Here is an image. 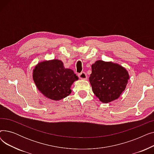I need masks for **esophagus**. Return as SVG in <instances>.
I'll list each match as a JSON object with an SVG mask.
<instances>
[{"label": "esophagus", "mask_w": 154, "mask_h": 154, "mask_svg": "<svg viewBox=\"0 0 154 154\" xmlns=\"http://www.w3.org/2000/svg\"><path fill=\"white\" fill-rule=\"evenodd\" d=\"M80 79H82V80H86L87 79V76L86 75V74L85 72H81L80 73V74H79L78 75Z\"/></svg>", "instance_id": "obj_1"}]
</instances>
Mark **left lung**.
I'll use <instances>...</instances> for the list:
<instances>
[{
	"label": "left lung",
	"instance_id": "obj_1",
	"mask_svg": "<svg viewBox=\"0 0 154 154\" xmlns=\"http://www.w3.org/2000/svg\"><path fill=\"white\" fill-rule=\"evenodd\" d=\"M128 79V71L118 63L100 60L92 65L89 81L94 94L103 103L119 98Z\"/></svg>",
	"mask_w": 154,
	"mask_h": 154
}]
</instances>
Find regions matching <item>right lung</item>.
<instances>
[{
	"instance_id": "1",
	"label": "right lung",
	"mask_w": 154,
	"mask_h": 154,
	"mask_svg": "<svg viewBox=\"0 0 154 154\" xmlns=\"http://www.w3.org/2000/svg\"><path fill=\"white\" fill-rule=\"evenodd\" d=\"M32 77L38 90L47 98L57 101L70 94L72 84L79 79L74 71L65 68L58 59L39 62Z\"/></svg>"
}]
</instances>
